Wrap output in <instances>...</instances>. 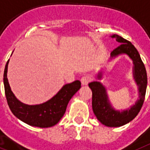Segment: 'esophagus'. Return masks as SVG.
<instances>
[{"label": "esophagus", "mask_w": 150, "mask_h": 150, "mask_svg": "<svg viewBox=\"0 0 150 150\" xmlns=\"http://www.w3.org/2000/svg\"><path fill=\"white\" fill-rule=\"evenodd\" d=\"M92 81V78L88 76V75H86V76H83V77L81 79V82L83 86H86L89 83L90 81Z\"/></svg>", "instance_id": "obj_1"}]
</instances>
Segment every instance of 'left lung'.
Masks as SVG:
<instances>
[{"instance_id":"8db88e82","label":"left lung","mask_w":150,"mask_h":150,"mask_svg":"<svg viewBox=\"0 0 150 150\" xmlns=\"http://www.w3.org/2000/svg\"><path fill=\"white\" fill-rule=\"evenodd\" d=\"M120 43V45L111 52V58H115L119 54H126L133 62V77L138 86L139 99L135 105L124 111L115 110L109 103L106 89L99 81H92L88 86L92 92V110L96 118L101 123L109 127H119L129 122L138 115L143 103L147 87V75L145 65L140 55L134 45L130 41L124 39L118 35L111 36ZM102 72L98 75V79H101Z\"/></svg>"}]
</instances>
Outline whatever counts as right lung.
<instances>
[{
  "mask_svg": "<svg viewBox=\"0 0 150 150\" xmlns=\"http://www.w3.org/2000/svg\"><path fill=\"white\" fill-rule=\"evenodd\" d=\"M9 60L4 72V85L8 106L16 117L30 126L52 127L58 123L66 111L68 103L81 88L79 80L64 85L51 99L39 105H26L16 98L8 83L7 72Z\"/></svg>",
  "mask_w": 150,
  "mask_h": 150,
  "instance_id": "obj_1",
  "label": "right lung"
}]
</instances>
